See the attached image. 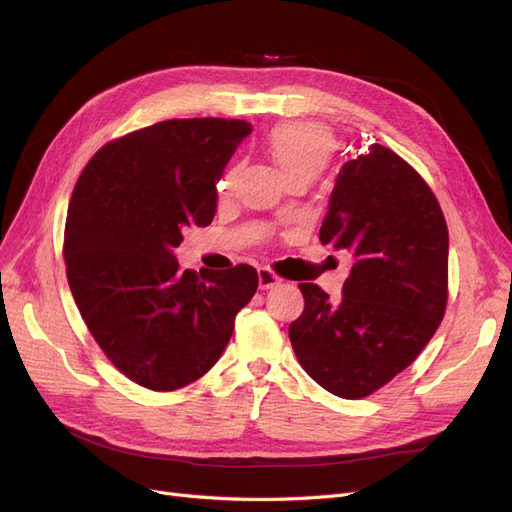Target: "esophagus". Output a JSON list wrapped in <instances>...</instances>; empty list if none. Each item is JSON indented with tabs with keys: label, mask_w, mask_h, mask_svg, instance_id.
<instances>
[{
	"label": "esophagus",
	"mask_w": 512,
	"mask_h": 512,
	"mask_svg": "<svg viewBox=\"0 0 512 512\" xmlns=\"http://www.w3.org/2000/svg\"><path fill=\"white\" fill-rule=\"evenodd\" d=\"M277 284H280V277H277L269 267H260L258 269V286H260V290L273 288Z\"/></svg>",
	"instance_id": "obj_1"
}]
</instances>
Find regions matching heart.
<instances>
[{
    "mask_svg": "<svg viewBox=\"0 0 512 512\" xmlns=\"http://www.w3.org/2000/svg\"><path fill=\"white\" fill-rule=\"evenodd\" d=\"M262 147H265L267 158L280 170L286 183H312L335 156L337 141L329 128L318 126V123L286 121L277 123L275 128L267 132ZM228 183L230 177L224 175L215 183V190L226 194Z\"/></svg>",
    "mask_w": 512,
    "mask_h": 512,
    "instance_id": "obj_1",
    "label": "heart"
}]
</instances>
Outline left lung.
<instances>
[{"label": "left lung", "instance_id": "left-lung-1", "mask_svg": "<svg viewBox=\"0 0 512 512\" xmlns=\"http://www.w3.org/2000/svg\"><path fill=\"white\" fill-rule=\"evenodd\" d=\"M348 252L344 297L299 284L288 327L301 367L344 399L367 397L404 371L440 327L448 299V228L427 181L378 143L339 170L320 228Z\"/></svg>", "mask_w": 512, "mask_h": 512}]
</instances>
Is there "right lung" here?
<instances>
[{"label":"right lung","instance_id":"add662e5","mask_svg":"<svg viewBox=\"0 0 512 512\" xmlns=\"http://www.w3.org/2000/svg\"><path fill=\"white\" fill-rule=\"evenodd\" d=\"M243 119H168L106 143L74 185L66 275L96 344L123 376L175 391L205 376L258 288L250 265L179 269L183 230L209 226Z\"/></svg>","mask_w":512,"mask_h":512}]
</instances>
